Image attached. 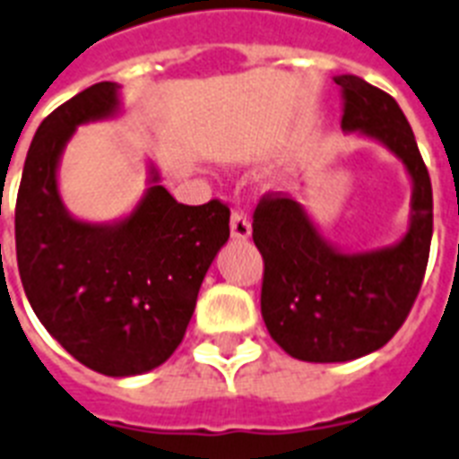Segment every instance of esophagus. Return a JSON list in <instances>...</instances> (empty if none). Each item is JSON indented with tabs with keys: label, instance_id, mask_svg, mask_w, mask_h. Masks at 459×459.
<instances>
[{
	"label": "esophagus",
	"instance_id": "34e87169",
	"mask_svg": "<svg viewBox=\"0 0 459 459\" xmlns=\"http://www.w3.org/2000/svg\"><path fill=\"white\" fill-rule=\"evenodd\" d=\"M230 232H232V238H237V241H246V238L251 237V221L244 213L234 211L232 218H230Z\"/></svg>",
	"mask_w": 459,
	"mask_h": 459
}]
</instances>
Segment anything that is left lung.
<instances>
[{
	"instance_id": "8db88e82",
	"label": "left lung",
	"mask_w": 459,
	"mask_h": 459,
	"mask_svg": "<svg viewBox=\"0 0 459 459\" xmlns=\"http://www.w3.org/2000/svg\"><path fill=\"white\" fill-rule=\"evenodd\" d=\"M344 134H357L399 159L411 178V215L396 244L340 248L302 204L267 195L253 215L263 253L260 309L272 340L300 361L340 363L380 350L406 321L429 260L431 180L406 115L389 93L357 74H338Z\"/></svg>"
}]
</instances>
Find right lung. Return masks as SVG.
Listing matches in <instances>:
<instances>
[{"label": "right lung", "mask_w": 459, "mask_h": 459, "mask_svg": "<svg viewBox=\"0 0 459 459\" xmlns=\"http://www.w3.org/2000/svg\"><path fill=\"white\" fill-rule=\"evenodd\" d=\"M121 86L100 82L41 121L22 166L16 255L25 295L79 363L109 377L157 368L178 350L204 276L230 238V208L178 204L150 161L131 213L89 222L67 211L60 159L77 126L121 115Z\"/></svg>", "instance_id": "right-lung-1"}]
</instances>
